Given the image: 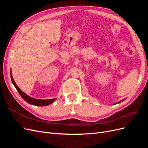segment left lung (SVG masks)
Wrapping results in <instances>:
<instances>
[{
    "label": "left lung",
    "instance_id": "1",
    "mask_svg": "<svg viewBox=\"0 0 148 148\" xmlns=\"http://www.w3.org/2000/svg\"><path fill=\"white\" fill-rule=\"evenodd\" d=\"M125 99H123V100H122V101H119V102H117V103H115V104H118V103H120V102H121L123 101Z\"/></svg>",
    "mask_w": 148,
    "mask_h": 148
}]
</instances>
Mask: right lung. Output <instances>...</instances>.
Here are the masks:
<instances>
[{"label":"right lung","mask_w":148,"mask_h":148,"mask_svg":"<svg viewBox=\"0 0 148 148\" xmlns=\"http://www.w3.org/2000/svg\"><path fill=\"white\" fill-rule=\"evenodd\" d=\"M10 77H11L12 83L16 88V90L18 91L21 97L23 98V99L26 102L29 103V104H30L31 105H34V106H46L49 104H51L52 103H53L56 100V98H53V99H51L41 100V99H34V98H33V97H31L29 96H28L27 95H26L25 92L22 91L21 89L18 88V86H17L16 84L15 83V82L14 81V79H13V78L12 72H10Z\"/></svg>","instance_id":"1"}]
</instances>
